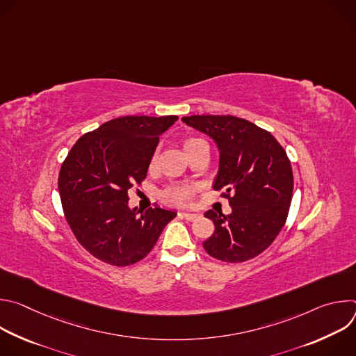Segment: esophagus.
Returning a JSON list of instances; mask_svg holds the SVG:
<instances>
[{
  "label": "esophagus",
  "instance_id": "1",
  "mask_svg": "<svg viewBox=\"0 0 356 356\" xmlns=\"http://www.w3.org/2000/svg\"><path fill=\"white\" fill-rule=\"evenodd\" d=\"M179 216L183 217V218L187 220V221H194V220L198 218V214H190V213H180Z\"/></svg>",
  "mask_w": 356,
  "mask_h": 356
}]
</instances>
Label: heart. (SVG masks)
<instances>
[{
    "mask_svg": "<svg viewBox=\"0 0 356 356\" xmlns=\"http://www.w3.org/2000/svg\"><path fill=\"white\" fill-rule=\"evenodd\" d=\"M200 142H202V140L197 139V138L187 139L184 142L186 152H188L193 146H195ZM156 161H158V154L155 152V154L152 155V158H150L149 168H154L156 165ZM195 190H197V184H194V183H172V184L166 186L162 190L161 197H162V200L165 202H168V204H172V206H187V204H190V202H191Z\"/></svg>",
    "mask_w": 356,
    "mask_h": 356,
    "instance_id": "1",
    "label": "heart"
}]
</instances>
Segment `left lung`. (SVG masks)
Listing matches in <instances>:
<instances>
[{
  "instance_id": "obj_1",
  "label": "left lung",
  "mask_w": 356,
  "mask_h": 356,
  "mask_svg": "<svg viewBox=\"0 0 356 356\" xmlns=\"http://www.w3.org/2000/svg\"><path fill=\"white\" fill-rule=\"evenodd\" d=\"M183 122L207 134L220 149L214 190L232 213L204 216L214 234L202 242L210 257L239 264L258 257L283 228L293 195V172L283 146L266 129L234 115H191Z\"/></svg>"
}]
</instances>
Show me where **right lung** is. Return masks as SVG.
<instances>
[{
	"instance_id": "right-lung-1",
	"label": "right lung",
	"mask_w": 356,
	"mask_h": 356,
	"mask_svg": "<svg viewBox=\"0 0 356 356\" xmlns=\"http://www.w3.org/2000/svg\"><path fill=\"white\" fill-rule=\"evenodd\" d=\"M176 115H127L84 134L73 145L59 173L66 221L94 258L124 268L154 249L176 213L128 207V191L140 184L163 132Z\"/></svg>"
}]
</instances>
